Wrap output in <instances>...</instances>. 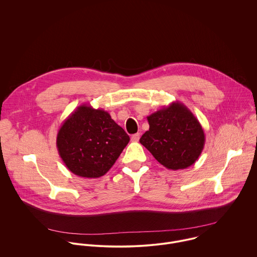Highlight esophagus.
<instances>
[{
  "label": "esophagus",
  "instance_id": "34e87169",
  "mask_svg": "<svg viewBox=\"0 0 257 257\" xmlns=\"http://www.w3.org/2000/svg\"><path fill=\"white\" fill-rule=\"evenodd\" d=\"M140 138H141V134H140V133L135 134V135H133V136H132V142L137 143V142H139V141H140Z\"/></svg>",
  "mask_w": 257,
  "mask_h": 257
}]
</instances>
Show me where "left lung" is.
<instances>
[{
  "mask_svg": "<svg viewBox=\"0 0 257 257\" xmlns=\"http://www.w3.org/2000/svg\"><path fill=\"white\" fill-rule=\"evenodd\" d=\"M149 130L140 140L153 157L171 170L196 162L205 146V134L196 116L184 104L173 102L147 116Z\"/></svg>",
  "mask_w": 257,
  "mask_h": 257,
  "instance_id": "left-lung-1",
  "label": "left lung"
}]
</instances>
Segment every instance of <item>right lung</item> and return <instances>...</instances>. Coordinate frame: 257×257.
Returning a JSON list of instances; mask_svg holds the SVG:
<instances>
[{
	"mask_svg": "<svg viewBox=\"0 0 257 257\" xmlns=\"http://www.w3.org/2000/svg\"><path fill=\"white\" fill-rule=\"evenodd\" d=\"M128 142L130 137L108 111L81 105L60 126L56 147L75 175L99 178L110 170Z\"/></svg>",
	"mask_w": 257,
	"mask_h": 257,
	"instance_id": "obj_1",
	"label": "right lung"
}]
</instances>
